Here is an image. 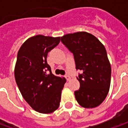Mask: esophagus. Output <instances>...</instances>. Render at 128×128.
Instances as JSON below:
<instances>
[{
    "label": "esophagus",
    "mask_w": 128,
    "mask_h": 128,
    "mask_svg": "<svg viewBox=\"0 0 128 128\" xmlns=\"http://www.w3.org/2000/svg\"><path fill=\"white\" fill-rule=\"evenodd\" d=\"M65 77H66V80H68H68H70L71 79V78H70V76L69 75H66Z\"/></svg>",
    "instance_id": "obj_1"
}]
</instances>
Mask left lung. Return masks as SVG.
<instances>
[{
  "label": "left lung",
  "instance_id": "8db88e82",
  "mask_svg": "<svg viewBox=\"0 0 128 128\" xmlns=\"http://www.w3.org/2000/svg\"><path fill=\"white\" fill-rule=\"evenodd\" d=\"M62 43L73 54L79 90L76 99L82 107L92 108L100 106L108 96L111 67L104 46L90 33L78 32L61 37Z\"/></svg>",
  "mask_w": 128,
  "mask_h": 128
}]
</instances>
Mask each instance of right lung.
Wrapping results in <instances>:
<instances>
[{
  "label": "right lung",
  "instance_id": "right-lung-1",
  "mask_svg": "<svg viewBox=\"0 0 128 128\" xmlns=\"http://www.w3.org/2000/svg\"><path fill=\"white\" fill-rule=\"evenodd\" d=\"M60 38L38 35L28 38L19 49L15 78L23 98L40 113H50L60 106L61 91L66 80L54 76L47 62L48 53Z\"/></svg>",
  "mask_w": 128,
  "mask_h": 128
}]
</instances>
